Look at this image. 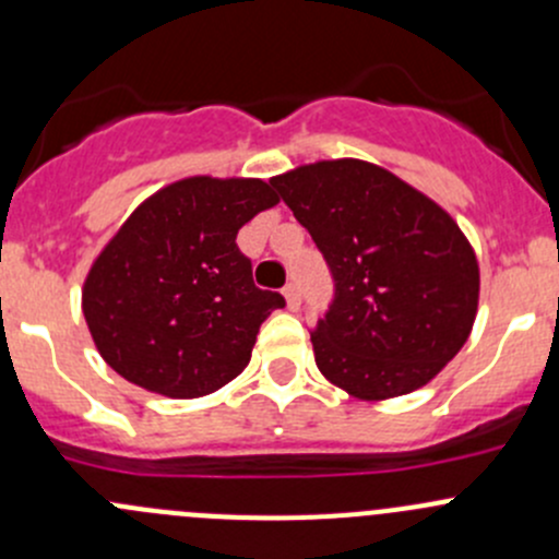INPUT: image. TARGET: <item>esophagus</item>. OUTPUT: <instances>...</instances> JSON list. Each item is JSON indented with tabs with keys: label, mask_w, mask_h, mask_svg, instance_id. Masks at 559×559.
<instances>
[{
	"label": "esophagus",
	"mask_w": 559,
	"mask_h": 559,
	"mask_svg": "<svg viewBox=\"0 0 559 559\" xmlns=\"http://www.w3.org/2000/svg\"><path fill=\"white\" fill-rule=\"evenodd\" d=\"M284 297H286V306H289L292 311H297V308H300V289H297V284H286Z\"/></svg>",
	"instance_id": "34e87169"
}]
</instances>
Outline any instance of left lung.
Instances as JSON below:
<instances>
[{
    "label": "left lung",
    "instance_id": "8db88e82",
    "mask_svg": "<svg viewBox=\"0 0 559 559\" xmlns=\"http://www.w3.org/2000/svg\"><path fill=\"white\" fill-rule=\"evenodd\" d=\"M270 186L311 233L335 281L311 332L321 376L359 400H389L436 379L465 346L478 262L441 205L384 167L316 162Z\"/></svg>",
    "mask_w": 559,
    "mask_h": 559
}]
</instances>
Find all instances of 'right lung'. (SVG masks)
Masks as SVG:
<instances>
[{"label": "right lung", "instance_id": "right-lung-1", "mask_svg": "<svg viewBox=\"0 0 559 559\" xmlns=\"http://www.w3.org/2000/svg\"><path fill=\"white\" fill-rule=\"evenodd\" d=\"M275 202L259 178L194 175L121 224L83 284L88 332L118 376L189 400L243 373L259 326L286 300L253 284L235 238Z\"/></svg>", "mask_w": 559, "mask_h": 559}]
</instances>
